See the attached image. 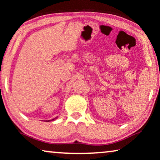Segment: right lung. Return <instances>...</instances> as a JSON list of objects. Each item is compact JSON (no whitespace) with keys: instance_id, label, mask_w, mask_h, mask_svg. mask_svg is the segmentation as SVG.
<instances>
[{"instance_id":"obj_1","label":"right lung","mask_w":160,"mask_h":160,"mask_svg":"<svg viewBox=\"0 0 160 160\" xmlns=\"http://www.w3.org/2000/svg\"><path fill=\"white\" fill-rule=\"evenodd\" d=\"M56 118H55V119H56ZM55 119H53V120H55ZM48 121H50V120H48Z\"/></svg>"}]
</instances>
